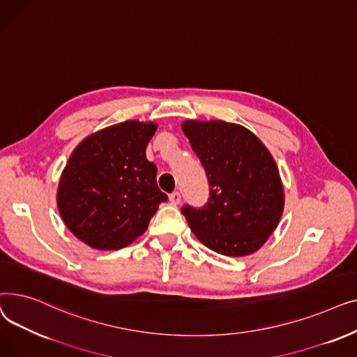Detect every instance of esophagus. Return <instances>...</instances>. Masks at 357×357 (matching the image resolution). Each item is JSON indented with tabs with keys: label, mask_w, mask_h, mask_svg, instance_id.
Wrapping results in <instances>:
<instances>
[{
	"label": "esophagus",
	"mask_w": 357,
	"mask_h": 357,
	"mask_svg": "<svg viewBox=\"0 0 357 357\" xmlns=\"http://www.w3.org/2000/svg\"><path fill=\"white\" fill-rule=\"evenodd\" d=\"M169 201H171L172 205H178L181 202V194L178 191L172 192L171 195H169Z\"/></svg>",
	"instance_id": "esophagus-1"
}]
</instances>
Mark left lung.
I'll list each match as a JSON object with an SVG mask.
<instances>
[{
  "instance_id": "obj_1",
  "label": "left lung",
  "mask_w": 357,
  "mask_h": 357,
  "mask_svg": "<svg viewBox=\"0 0 357 357\" xmlns=\"http://www.w3.org/2000/svg\"><path fill=\"white\" fill-rule=\"evenodd\" d=\"M183 135L208 178L210 198L201 208L182 207L197 238L224 256L259 250L276 229L285 195L266 146L246 127L188 120Z\"/></svg>"
}]
</instances>
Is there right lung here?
Segmentation results:
<instances>
[{
    "label": "right lung",
    "instance_id": "1",
    "mask_svg": "<svg viewBox=\"0 0 357 357\" xmlns=\"http://www.w3.org/2000/svg\"><path fill=\"white\" fill-rule=\"evenodd\" d=\"M158 126L128 120L88 136L73 150L58 188L66 227L88 246L117 250L143 234L160 202L158 167L146 146Z\"/></svg>",
    "mask_w": 357,
    "mask_h": 357
}]
</instances>
